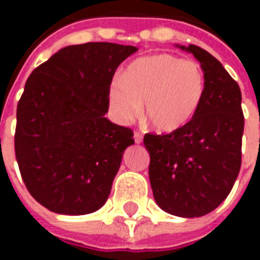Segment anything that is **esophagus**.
I'll list each match as a JSON object with an SVG mask.
<instances>
[{"mask_svg": "<svg viewBox=\"0 0 260 260\" xmlns=\"http://www.w3.org/2000/svg\"><path fill=\"white\" fill-rule=\"evenodd\" d=\"M134 139H135V143H138V145L142 143V141H143V138H142V135L139 132H135V134H134Z\"/></svg>", "mask_w": 260, "mask_h": 260, "instance_id": "34e87169", "label": "esophagus"}]
</instances>
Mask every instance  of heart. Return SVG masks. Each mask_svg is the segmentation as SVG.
<instances>
[{
  "label": "heart",
  "mask_w": 260,
  "mask_h": 260,
  "mask_svg": "<svg viewBox=\"0 0 260 260\" xmlns=\"http://www.w3.org/2000/svg\"><path fill=\"white\" fill-rule=\"evenodd\" d=\"M206 91L205 72L198 62L171 54H153L132 61L121 80L108 86V107L115 121L126 124L143 117L154 131L173 134L195 118Z\"/></svg>",
  "instance_id": "b5f03b06"
}]
</instances>
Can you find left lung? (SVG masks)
<instances>
[{
  "mask_svg": "<svg viewBox=\"0 0 260 260\" xmlns=\"http://www.w3.org/2000/svg\"><path fill=\"white\" fill-rule=\"evenodd\" d=\"M192 54L206 78L199 111L182 129L169 135L146 134L149 180L164 212L201 217L229 196L241 169L244 114L238 83L220 61L198 46H180Z\"/></svg>",
  "mask_w": 260,
  "mask_h": 260,
  "instance_id": "8db88e82",
  "label": "left lung"
}]
</instances>
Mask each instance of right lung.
Instances as JSON below:
<instances>
[{
  "label": "right lung",
  "instance_id": "obj_1",
  "mask_svg": "<svg viewBox=\"0 0 260 260\" xmlns=\"http://www.w3.org/2000/svg\"><path fill=\"white\" fill-rule=\"evenodd\" d=\"M134 46H68L27 78L16 108L15 154L27 191L58 214L99 210L111 192L132 131L106 118L107 91Z\"/></svg>",
  "mask_w": 260,
  "mask_h": 260
}]
</instances>
